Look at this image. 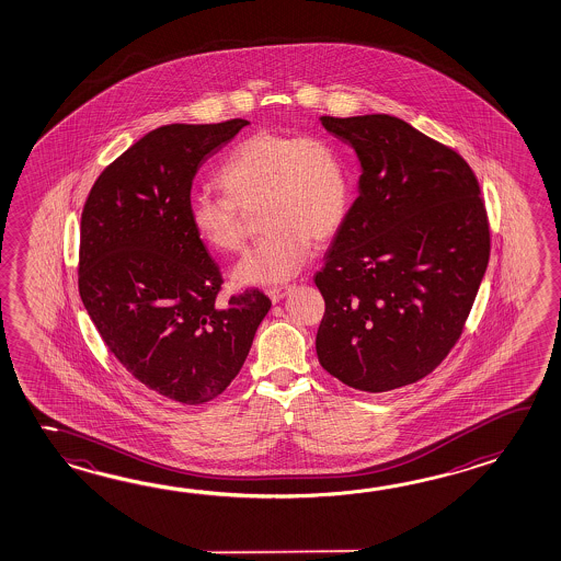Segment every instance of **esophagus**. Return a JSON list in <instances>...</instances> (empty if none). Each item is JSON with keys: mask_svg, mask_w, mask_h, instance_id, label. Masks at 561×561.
<instances>
[{"mask_svg": "<svg viewBox=\"0 0 561 561\" xmlns=\"http://www.w3.org/2000/svg\"><path fill=\"white\" fill-rule=\"evenodd\" d=\"M289 291H291V287H270L265 294H267V298L272 299L274 304H277V301H282V299L286 298Z\"/></svg>", "mask_w": 561, "mask_h": 561, "instance_id": "34e87169", "label": "esophagus"}]
</instances>
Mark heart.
I'll list each match as a JSON object with an SVG mask.
<instances>
[{
	"label": "heart",
	"instance_id": "b5f03b06",
	"mask_svg": "<svg viewBox=\"0 0 561 561\" xmlns=\"http://www.w3.org/2000/svg\"><path fill=\"white\" fill-rule=\"evenodd\" d=\"M218 183L226 197L197 192L190 221L209 250L238 252L243 245L240 211L257 206L262 240L233 270L243 286L284 284L308 263L311 241L342 228L352 182L340 148L321 136H289L260 129L241 139L221 161Z\"/></svg>",
	"mask_w": 561,
	"mask_h": 561
}]
</instances>
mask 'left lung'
Masks as SVG:
<instances>
[{
	"label": "left lung",
	"mask_w": 561,
	"mask_h": 561,
	"mask_svg": "<svg viewBox=\"0 0 561 561\" xmlns=\"http://www.w3.org/2000/svg\"><path fill=\"white\" fill-rule=\"evenodd\" d=\"M354 149L357 199L316 286L320 364L350 388L389 391L456 345L490 260V226L466 160L400 117H320Z\"/></svg>",
	"instance_id": "8db88e82"
}]
</instances>
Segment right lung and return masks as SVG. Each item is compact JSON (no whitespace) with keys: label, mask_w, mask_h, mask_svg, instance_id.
<instances>
[{"label":"right lung","mask_w":561,"mask_h":561,"mask_svg":"<svg viewBox=\"0 0 561 561\" xmlns=\"http://www.w3.org/2000/svg\"><path fill=\"white\" fill-rule=\"evenodd\" d=\"M248 124L149 131L103 170L81 214L83 308L134 378L187 405L228 388L272 308L260 289L218 306V263L190 221L195 173Z\"/></svg>","instance_id":"1"}]
</instances>
